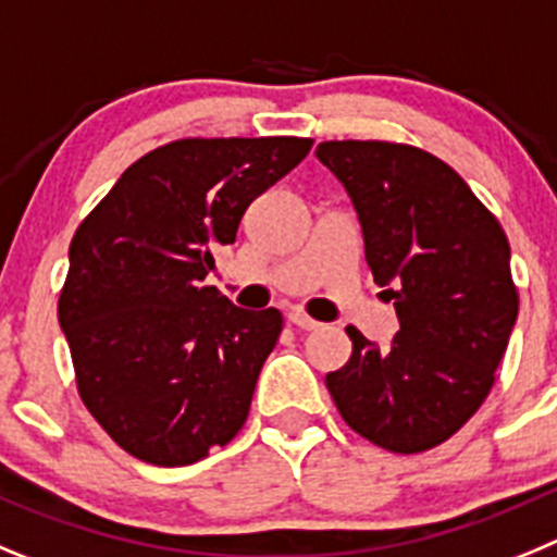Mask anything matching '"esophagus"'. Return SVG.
Wrapping results in <instances>:
<instances>
[{
	"label": "esophagus",
	"mask_w": 557,
	"mask_h": 557,
	"mask_svg": "<svg viewBox=\"0 0 557 557\" xmlns=\"http://www.w3.org/2000/svg\"><path fill=\"white\" fill-rule=\"evenodd\" d=\"M288 322L294 324L297 330H305V333H310V330H319L322 324L315 322V319H310L308 313H302V310H290L288 313Z\"/></svg>",
	"instance_id": "1"
}]
</instances>
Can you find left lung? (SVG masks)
<instances>
[{"label":"left lung","mask_w":557,"mask_h":557,"mask_svg":"<svg viewBox=\"0 0 557 557\" xmlns=\"http://www.w3.org/2000/svg\"><path fill=\"white\" fill-rule=\"evenodd\" d=\"M315 154L352 197L366 263L399 315L388 349L347 327L352 358L327 374L330 397L388 453L438 447L485 403L519 313L503 224L410 144L324 141Z\"/></svg>","instance_id":"obj_1"}]
</instances>
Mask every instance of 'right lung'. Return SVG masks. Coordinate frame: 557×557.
<instances>
[{"label": "right lung", "instance_id": "1", "mask_svg": "<svg viewBox=\"0 0 557 557\" xmlns=\"http://www.w3.org/2000/svg\"><path fill=\"white\" fill-rule=\"evenodd\" d=\"M313 138H180L138 158L79 222L58 319L88 413L124 453L188 466L249 416L277 308H235L205 285L258 194Z\"/></svg>", "mask_w": 557, "mask_h": 557}]
</instances>
